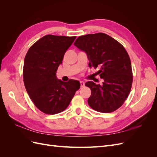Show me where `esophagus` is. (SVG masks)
Wrapping results in <instances>:
<instances>
[{"label":"esophagus","instance_id":"1","mask_svg":"<svg viewBox=\"0 0 157 157\" xmlns=\"http://www.w3.org/2000/svg\"><path fill=\"white\" fill-rule=\"evenodd\" d=\"M80 86L81 87H84V82L83 81H80Z\"/></svg>","mask_w":157,"mask_h":157}]
</instances>
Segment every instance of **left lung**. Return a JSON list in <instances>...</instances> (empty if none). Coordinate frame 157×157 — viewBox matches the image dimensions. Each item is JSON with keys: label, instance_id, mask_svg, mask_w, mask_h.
I'll return each mask as SVG.
<instances>
[{"label": "left lung", "instance_id": "1", "mask_svg": "<svg viewBox=\"0 0 157 157\" xmlns=\"http://www.w3.org/2000/svg\"><path fill=\"white\" fill-rule=\"evenodd\" d=\"M74 45L86 52L89 67L99 69L97 73L103 84L85 83L91 90L90 107L101 113H111L121 107L132 88L133 75L130 57L121 43L105 33L80 36Z\"/></svg>", "mask_w": 157, "mask_h": 157}]
</instances>
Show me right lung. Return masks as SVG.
Here are the masks:
<instances>
[{"label":"right lung","instance_id":"right-lung-1","mask_svg":"<svg viewBox=\"0 0 157 157\" xmlns=\"http://www.w3.org/2000/svg\"><path fill=\"white\" fill-rule=\"evenodd\" d=\"M76 36L48 35L33 44L25 56L23 77L25 87L40 111L54 115L66 109L80 88L78 80L63 82L56 71Z\"/></svg>","mask_w":157,"mask_h":157}]
</instances>
